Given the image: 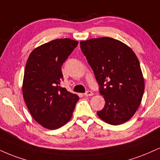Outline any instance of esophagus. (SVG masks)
I'll list each match as a JSON object with an SVG mask.
<instances>
[{
  "instance_id": "1",
  "label": "esophagus",
  "mask_w": 160,
  "mask_h": 160,
  "mask_svg": "<svg viewBox=\"0 0 160 160\" xmlns=\"http://www.w3.org/2000/svg\"><path fill=\"white\" fill-rule=\"evenodd\" d=\"M84 95L85 96H92L93 95V93L91 91H90V90H88V91H87L85 93H84Z\"/></svg>"
}]
</instances>
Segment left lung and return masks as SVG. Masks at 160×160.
<instances>
[{
    "label": "left lung",
    "instance_id": "8db88e82",
    "mask_svg": "<svg viewBox=\"0 0 160 160\" xmlns=\"http://www.w3.org/2000/svg\"><path fill=\"white\" fill-rule=\"evenodd\" d=\"M105 100L98 117L112 125L131 119L139 108L145 82L138 58L131 47L116 39L102 37L80 42Z\"/></svg>",
    "mask_w": 160,
    "mask_h": 160
}]
</instances>
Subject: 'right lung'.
<instances>
[{
    "mask_svg": "<svg viewBox=\"0 0 160 160\" xmlns=\"http://www.w3.org/2000/svg\"><path fill=\"white\" fill-rule=\"evenodd\" d=\"M70 38L51 41L29 56L22 92L29 111L47 129L56 130L70 121L79 97L60 86L62 66L78 45Z\"/></svg>",
    "mask_w": 160,
    "mask_h": 160,
    "instance_id": "1",
    "label": "right lung"
}]
</instances>
